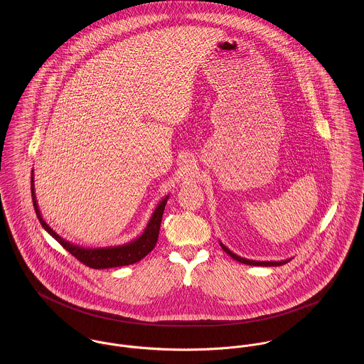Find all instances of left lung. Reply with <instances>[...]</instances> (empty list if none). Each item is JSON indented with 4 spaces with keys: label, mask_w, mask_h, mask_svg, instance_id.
I'll list each match as a JSON object with an SVG mask.
<instances>
[{
    "label": "left lung",
    "mask_w": 364,
    "mask_h": 364,
    "mask_svg": "<svg viewBox=\"0 0 364 364\" xmlns=\"http://www.w3.org/2000/svg\"><path fill=\"white\" fill-rule=\"evenodd\" d=\"M220 245H221V248L224 250V252L225 254H228L232 259L238 260V262H241V263H245V264H251V266H282V264H284V263H287L289 260L293 259V258H289V259L284 260H252V259H247V258H241V257H238L237 254H234L232 251H230L223 242H220Z\"/></svg>",
    "instance_id": "left-lung-1"
}]
</instances>
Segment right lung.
Listing matches in <instances>:
<instances>
[{
  "label": "right lung",
  "instance_id": "1",
  "mask_svg": "<svg viewBox=\"0 0 364 364\" xmlns=\"http://www.w3.org/2000/svg\"><path fill=\"white\" fill-rule=\"evenodd\" d=\"M31 189H32L33 208H35L36 215H38L42 227L52 235L53 238L64 250H67L71 255H74L80 262H82L84 264L92 267V269H107V267L133 264V263L143 259L146 255H149L156 247L164 208H165V205L169 199L168 195L164 199H161V202L156 205V210L153 211L144 231L139 237H136L134 240H132L126 244H122V245L90 248V247H82V245H78V244H74V242H70V241L64 240L43 220L41 208L38 205V200H36V193H35L33 169H32V176H31Z\"/></svg>",
  "mask_w": 364,
  "mask_h": 364
}]
</instances>
